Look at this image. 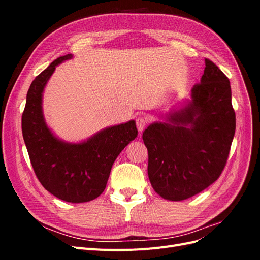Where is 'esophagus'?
I'll return each instance as SVG.
<instances>
[{
  "mask_svg": "<svg viewBox=\"0 0 260 260\" xmlns=\"http://www.w3.org/2000/svg\"><path fill=\"white\" fill-rule=\"evenodd\" d=\"M136 123H137V128L139 131H143L144 128L146 127V123H147V119L145 117H138L137 120H136Z\"/></svg>",
  "mask_w": 260,
  "mask_h": 260,
  "instance_id": "34e87169",
  "label": "esophagus"
}]
</instances>
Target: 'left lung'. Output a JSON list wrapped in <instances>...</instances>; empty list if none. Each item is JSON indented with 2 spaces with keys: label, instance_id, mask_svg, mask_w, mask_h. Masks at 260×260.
Wrapping results in <instances>:
<instances>
[{
  "label": "left lung",
  "instance_id": "obj_1",
  "mask_svg": "<svg viewBox=\"0 0 260 260\" xmlns=\"http://www.w3.org/2000/svg\"><path fill=\"white\" fill-rule=\"evenodd\" d=\"M192 100L143 132L147 174L154 191L168 201L192 198L212 184L226 164L235 132L228 77L205 58Z\"/></svg>",
  "mask_w": 260,
  "mask_h": 260
}]
</instances>
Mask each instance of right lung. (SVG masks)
I'll return each mask as SVG.
<instances>
[{
  "instance_id": "right-lung-1",
  "label": "right lung",
  "mask_w": 260,
  "mask_h": 260,
  "mask_svg": "<svg viewBox=\"0 0 260 260\" xmlns=\"http://www.w3.org/2000/svg\"><path fill=\"white\" fill-rule=\"evenodd\" d=\"M72 57H58L36 77L27 93L21 129L35 174L45 190L65 202L84 203L104 192L114 161L137 138L138 129L130 120L81 143H67L53 135L43 117L42 93L56 66Z\"/></svg>"
}]
</instances>
